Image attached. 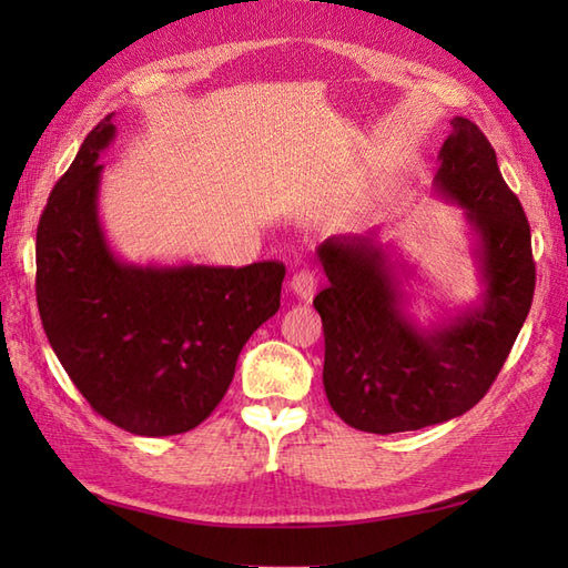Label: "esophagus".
Instances as JSON below:
<instances>
[{
  "mask_svg": "<svg viewBox=\"0 0 568 568\" xmlns=\"http://www.w3.org/2000/svg\"><path fill=\"white\" fill-rule=\"evenodd\" d=\"M291 293L300 300V303H312V297L317 293V275L312 271H300L291 277Z\"/></svg>",
  "mask_w": 568,
  "mask_h": 568,
  "instance_id": "1",
  "label": "esophagus"
}]
</instances>
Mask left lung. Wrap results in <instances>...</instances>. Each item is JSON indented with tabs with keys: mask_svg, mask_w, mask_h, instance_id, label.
<instances>
[{
	"mask_svg": "<svg viewBox=\"0 0 568 568\" xmlns=\"http://www.w3.org/2000/svg\"><path fill=\"white\" fill-rule=\"evenodd\" d=\"M434 195L462 210L480 293L442 322L422 324L413 268L393 241L329 236L317 261L329 285L315 297L324 327V393L346 425L373 434L462 417L508 358L535 295L532 236L496 151L474 122L452 119Z\"/></svg>",
	"mask_w": 568,
	"mask_h": 568,
	"instance_id": "1",
	"label": "left lung"
}]
</instances>
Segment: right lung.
<instances>
[{"label":"right lung","mask_w":568,"mask_h":568,"mask_svg":"<svg viewBox=\"0 0 568 568\" xmlns=\"http://www.w3.org/2000/svg\"><path fill=\"white\" fill-rule=\"evenodd\" d=\"M94 126L58 180L36 232V300L70 381L112 425L139 437L195 429L220 405L248 336L281 307L285 265L131 263L100 220Z\"/></svg>","instance_id":"1"}]
</instances>
